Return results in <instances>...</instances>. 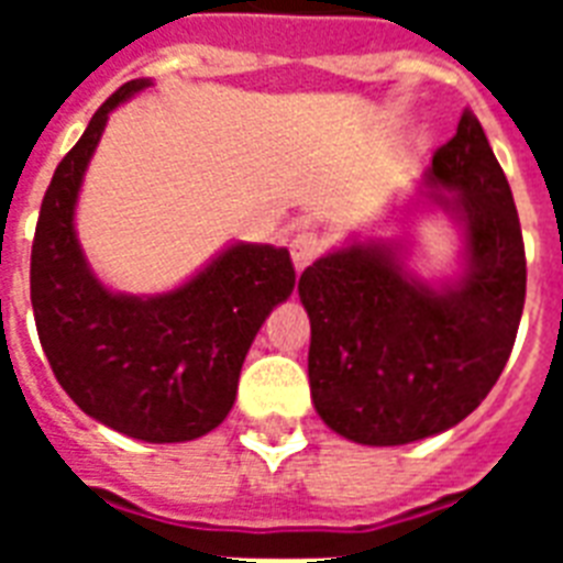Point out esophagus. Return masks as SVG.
Returning a JSON list of instances; mask_svg holds the SVG:
<instances>
[{"label":"esophagus","mask_w":563,"mask_h":563,"mask_svg":"<svg viewBox=\"0 0 563 563\" xmlns=\"http://www.w3.org/2000/svg\"><path fill=\"white\" fill-rule=\"evenodd\" d=\"M289 251H291V263H295V268L303 272V268H307V265L321 254V239H318L316 233H307V230H303V233H298V236L291 239Z\"/></svg>","instance_id":"esophagus-1"}]
</instances>
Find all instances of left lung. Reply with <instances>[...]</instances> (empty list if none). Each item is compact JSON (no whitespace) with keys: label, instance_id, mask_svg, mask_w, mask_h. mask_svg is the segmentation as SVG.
<instances>
[{"label":"left lung","instance_id":"8db88e82","mask_svg":"<svg viewBox=\"0 0 563 563\" xmlns=\"http://www.w3.org/2000/svg\"><path fill=\"white\" fill-rule=\"evenodd\" d=\"M427 214L460 233L450 273L413 260ZM376 228L391 233H351L300 274L298 295L318 418L353 444L400 446L453 429L488 397L523 316L520 219L473 110Z\"/></svg>","mask_w":563,"mask_h":563}]
</instances>
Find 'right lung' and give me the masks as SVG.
<instances>
[{"mask_svg":"<svg viewBox=\"0 0 563 563\" xmlns=\"http://www.w3.org/2000/svg\"><path fill=\"white\" fill-rule=\"evenodd\" d=\"M136 78L57 163L31 247V307L57 383L104 427L148 444L207 435L236 400L260 327L295 289L289 251L230 242L175 289L128 295L96 277L75 230L84 175L110 113L152 87Z\"/></svg>","mask_w":563,"mask_h":563,"instance_id":"obj_1","label":"right lung"}]
</instances>
